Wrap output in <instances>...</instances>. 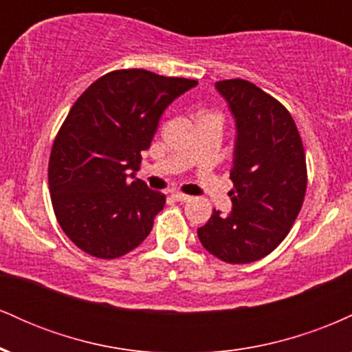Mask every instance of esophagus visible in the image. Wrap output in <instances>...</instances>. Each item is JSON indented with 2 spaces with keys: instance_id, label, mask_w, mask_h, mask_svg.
Returning <instances> with one entry per match:
<instances>
[{
  "instance_id": "1",
  "label": "esophagus",
  "mask_w": 352,
  "mask_h": 352,
  "mask_svg": "<svg viewBox=\"0 0 352 352\" xmlns=\"http://www.w3.org/2000/svg\"><path fill=\"white\" fill-rule=\"evenodd\" d=\"M173 199H175L177 201H182V204H185V201H190V200H192V197L187 195V193L173 192Z\"/></svg>"
}]
</instances>
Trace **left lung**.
<instances>
[{
    "label": "left lung",
    "instance_id": "left-lung-1",
    "mask_svg": "<svg viewBox=\"0 0 352 352\" xmlns=\"http://www.w3.org/2000/svg\"><path fill=\"white\" fill-rule=\"evenodd\" d=\"M236 119L228 217L213 210L197 230L218 260L245 265L265 258L285 240L302 207L308 170L302 140L280 100L245 79L218 80Z\"/></svg>",
    "mask_w": 352,
    "mask_h": 352
}]
</instances>
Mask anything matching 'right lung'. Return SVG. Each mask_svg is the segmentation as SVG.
Here are the masks:
<instances>
[{"instance_id": "1", "label": "right lung", "mask_w": 352, "mask_h": 352, "mask_svg": "<svg viewBox=\"0 0 352 352\" xmlns=\"http://www.w3.org/2000/svg\"><path fill=\"white\" fill-rule=\"evenodd\" d=\"M197 84L117 69L92 82L71 107L52 144L47 180L59 227L82 252L114 260L151 233L165 195L127 175L140 168L165 107Z\"/></svg>"}]
</instances>
